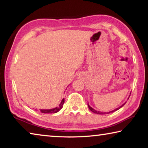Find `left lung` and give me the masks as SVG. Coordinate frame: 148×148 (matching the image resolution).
Here are the masks:
<instances>
[{
	"label": "left lung",
	"mask_w": 148,
	"mask_h": 148,
	"mask_svg": "<svg viewBox=\"0 0 148 148\" xmlns=\"http://www.w3.org/2000/svg\"><path fill=\"white\" fill-rule=\"evenodd\" d=\"M126 103V102H125V103L123 104H122L121 106H119V107H118V108H116L115 110H112V111H110V112H99V111H97L96 110H95V109H93L92 108V107H91L89 105V103L87 104V105H88V107H89V110H91V112H93V113H95V114H109V113H112V112H115V111H117V110H118L119 109H120L122 107V106H123L124 105H125V104Z\"/></svg>",
	"instance_id": "left-lung-1"
}]
</instances>
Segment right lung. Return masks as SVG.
I'll use <instances>...</instances> for the list:
<instances>
[{"label": "right lung", "instance_id": "add662e5", "mask_svg": "<svg viewBox=\"0 0 148 148\" xmlns=\"http://www.w3.org/2000/svg\"><path fill=\"white\" fill-rule=\"evenodd\" d=\"M64 102V99H63L62 100L61 103L59 104L58 107H56V108H51V109H40V111L42 113H44V114L57 113V112H58L59 110L62 108V106H63Z\"/></svg>", "mask_w": 148, "mask_h": 148}]
</instances>
